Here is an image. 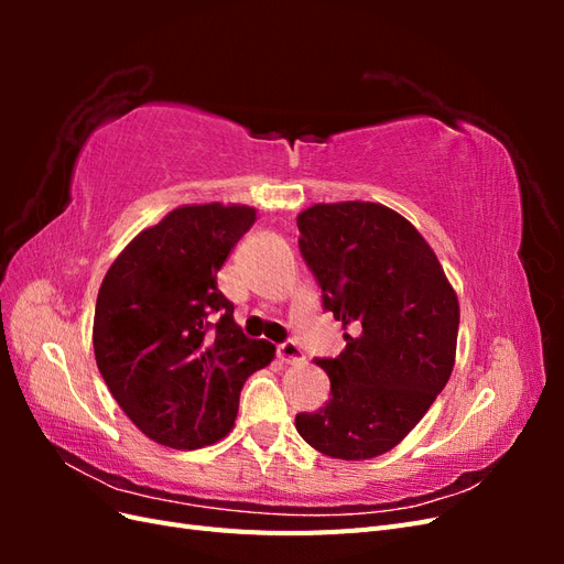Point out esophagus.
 Listing matches in <instances>:
<instances>
[{
  "mask_svg": "<svg viewBox=\"0 0 564 564\" xmlns=\"http://www.w3.org/2000/svg\"><path fill=\"white\" fill-rule=\"evenodd\" d=\"M278 357L284 365H296L303 360V350L294 344V340H284L278 346Z\"/></svg>",
  "mask_w": 564,
  "mask_h": 564,
  "instance_id": "34e87169",
  "label": "esophagus"
}]
</instances>
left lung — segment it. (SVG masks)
Masks as SVG:
<instances>
[{
	"label": "left lung",
	"instance_id": "1",
	"mask_svg": "<svg viewBox=\"0 0 564 564\" xmlns=\"http://www.w3.org/2000/svg\"><path fill=\"white\" fill-rule=\"evenodd\" d=\"M296 224L322 308L346 340L338 357L315 360L332 398L296 414V431L332 458H373L402 442L447 386L458 299L421 232L383 204H315Z\"/></svg>",
	"mask_w": 564,
	"mask_h": 564
}]
</instances>
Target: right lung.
Returning <instances> with one entry per match:
<instances>
[{
    "label": "right lung",
    "instance_id": "1",
    "mask_svg": "<svg viewBox=\"0 0 564 564\" xmlns=\"http://www.w3.org/2000/svg\"><path fill=\"white\" fill-rule=\"evenodd\" d=\"M251 207L195 204L135 235L98 289L100 377L139 431L199 449L232 429L240 392L275 346L242 334L216 272L253 226Z\"/></svg>",
    "mask_w": 564,
    "mask_h": 564
}]
</instances>
